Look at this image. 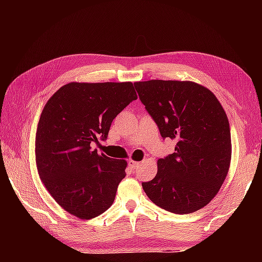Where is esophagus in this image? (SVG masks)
Here are the masks:
<instances>
[{"mask_svg": "<svg viewBox=\"0 0 262 262\" xmlns=\"http://www.w3.org/2000/svg\"><path fill=\"white\" fill-rule=\"evenodd\" d=\"M128 165H129V167H132L133 170H134V168H137V167H139L140 163H139V162L133 161V159H129V161H128Z\"/></svg>", "mask_w": 262, "mask_h": 262, "instance_id": "1", "label": "esophagus"}]
</instances>
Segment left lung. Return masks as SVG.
<instances>
[{
    "mask_svg": "<svg viewBox=\"0 0 262 262\" xmlns=\"http://www.w3.org/2000/svg\"><path fill=\"white\" fill-rule=\"evenodd\" d=\"M142 104L162 137L177 142L157 162V174L142 183L155 205L174 214L207 206L219 193L231 162V134L225 111L212 92L190 81L135 82Z\"/></svg>",
    "mask_w": 262,
    "mask_h": 262,
    "instance_id": "8db88e82",
    "label": "left lung"
}]
</instances>
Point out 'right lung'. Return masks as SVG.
Returning a JSON list of instances; mask_svg holds the SVG:
<instances>
[{"instance_id":"obj_1","label":"right lung","mask_w":262,"mask_h":262,"mask_svg":"<svg viewBox=\"0 0 262 262\" xmlns=\"http://www.w3.org/2000/svg\"><path fill=\"white\" fill-rule=\"evenodd\" d=\"M135 99L132 82H73L42 110L35 135L38 173L53 199L78 219H94L112 206L127 162L91 144L106 140L113 119Z\"/></svg>"}]
</instances>
